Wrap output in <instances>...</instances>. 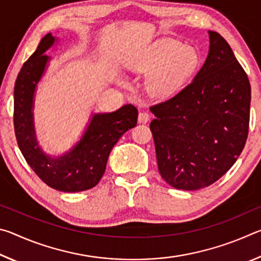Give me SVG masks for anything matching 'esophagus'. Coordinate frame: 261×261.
<instances>
[{
    "label": "esophagus",
    "instance_id": "esophagus-1",
    "mask_svg": "<svg viewBox=\"0 0 261 261\" xmlns=\"http://www.w3.org/2000/svg\"><path fill=\"white\" fill-rule=\"evenodd\" d=\"M149 117L151 116H149L148 113L141 112L138 116V121H139V123H147L149 121Z\"/></svg>",
    "mask_w": 261,
    "mask_h": 261
}]
</instances>
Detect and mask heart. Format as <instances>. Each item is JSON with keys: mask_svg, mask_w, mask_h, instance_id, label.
<instances>
[{"mask_svg": "<svg viewBox=\"0 0 261 261\" xmlns=\"http://www.w3.org/2000/svg\"><path fill=\"white\" fill-rule=\"evenodd\" d=\"M197 51L175 39L156 41L147 51L131 62L137 72L148 73L145 81L147 93L156 99H168L180 90L198 67Z\"/></svg>", "mask_w": 261, "mask_h": 261, "instance_id": "heart-1", "label": "heart"}]
</instances>
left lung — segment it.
I'll list each match as a JSON object with an SVG mask.
<instances>
[{
    "label": "left lung",
    "instance_id": "left-lung-1",
    "mask_svg": "<svg viewBox=\"0 0 261 261\" xmlns=\"http://www.w3.org/2000/svg\"><path fill=\"white\" fill-rule=\"evenodd\" d=\"M210 51L193 81L153 105L159 173L175 189L199 190L230 169L249 135L251 85L229 43L210 31Z\"/></svg>",
    "mask_w": 261,
    "mask_h": 261
}]
</instances>
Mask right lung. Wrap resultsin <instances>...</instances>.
I'll use <instances>...</instances> for the list:
<instances>
[{
  "mask_svg": "<svg viewBox=\"0 0 261 261\" xmlns=\"http://www.w3.org/2000/svg\"><path fill=\"white\" fill-rule=\"evenodd\" d=\"M55 41L48 33L17 76L14 91V126L26 162L43 183L63 192H79L100 182L109 153L123 134L137 125L138 109L124 105L108 114H95L81 141L65 155L51 159L38 146L33 127V95L48 56L43 54Z\"/></svg>",
  "mask_w": 261,
  "mask_h": 261,
  "instance_id": "obj_1",
  "label": "right lung"
}]
</instances>
